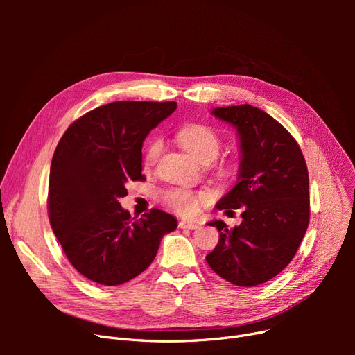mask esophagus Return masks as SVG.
<instances>
[{"label": "esophagus", "mask_w": 355, "mask_h": 355, "mask_svg": "<svg viewBox=\"0 0 355 355\" xmlns=\"http://www.w3.org/2000/svg\"><path fill=\"white\" fill-rule=\"evenodd\" d=\"M178 227H180V229H187V230H194V229H198L200 225H197V223H194V221L181 220V221L178 223Z\"/></svg>", "instance_id": "1"}]
</instances>
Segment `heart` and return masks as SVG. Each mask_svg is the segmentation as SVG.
I'll return each mask as SVG.
<instances>
[{
  "label": "heart",
  "instance_id": "1",
  "mask_svg": "<svg viewBox=\"0 0 355 355\" xmlns=\"http://www.w3.org/2000/svg\"><path fill=\"white\" fill-rule=\"evenodd\" d=\"M178 142L200 162H213L221 146V139L216 130L202 123H190L177 132ZM164 142L159 138L148 141L144 148V164L153 166L162 154ZM216 171L223 178H230L237 171L234 159H223L216 164ZM211 194L209 191H193L187 189H171L164 193V201L170 209L181 216H194L204 204H209Z\"/></svg>",
  "mask_w": 355,
  "mask_h": 355
}]
</instances>
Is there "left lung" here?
Segmentation results:
<instances>
[{
  "instance_id": "obj_1",
  "label": "left lung",
  "mask_w": 355,
  "mask_h": 355,
  "mask_svg": "<svg viewBox=\"0 0 355 355\" xmlns=\"http://www.w3.org/2000/svg\"><path fill=\"white\" fill-rule=\"evenodd\" d=\"M211 114L236 126L240 138L239 182L217 202L241 209L243 221L221 220L218 243L206 256L210 268L237 286H256L281 273L293 259L309 223V177L300 145L288 130L252 105L216 107Z\"/></svg>"
}]
</instances>
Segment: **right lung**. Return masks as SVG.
I'll return each instance as SVG.
<instances>
[{
    "mask_svg": "<svg viewBox=\"0 0 355 355\" xmlns=\"http://www.w3.org/2000/svg\"><path fill=\"white\" fill-rule=\"evenodd\" d=\"M175 109V102H112L74 121L55 148L49 220L69 262L93 282L134 279L153 263L164 234L177 229L162 210L130 218L119 202L129 181L145 178L144 139Z\"/></svg>",
    "mask_w": 355,
    "mask_h": 355,
    "instance_id": "1",
    "label": "right lung"
}]
</instances>
